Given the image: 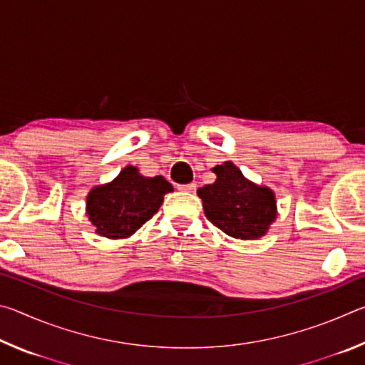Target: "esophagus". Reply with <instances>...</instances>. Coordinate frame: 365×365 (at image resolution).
I'll use <instances>...</instances> for the list:
<instances>
[{
	"label": "esophagus",
	"instance_id": "esophagus-1",
	"mask_svg": "<svg viewBox=\"0 0 365 365\" xmlns=\"http://www.w3.org/2000/svg\"><path fill=\"white\" fill-rule=\"evenodd\" d=\"M178 190H180V191H187V193H193V191L196 190V185H195V183L178 185Z\"/></svg>",
	"mask_w": 365,
	"mask_h": 365
}]
</instances>
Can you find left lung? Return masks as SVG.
<instances>
[{"mask_svg": "<svg viewBox=\"0 0 365 365\" xmlns=\"http://www.w3.org/2000/svg\"><path fill=\"white\" fill-rule=\"evenodd\" d=\"M217 178L197 190L209 222L240 240H256L267 233L277 219L274 191L245 178L232 160L215 165Z\"/></svg>", "mask_w": 365, "mask_h": 365, "instance_id": "1", "label": "left lung"}]
</instances>
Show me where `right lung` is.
<instances>
[{
    "label": "right lung",
    "instance_id": "right-lung-1",
    "mask_svg": "<svg viewBox=\"0 0 365 365\" xmlns=\"http://www.w3.org/2000/svg\"><path fill=\"white\" fill-rule=\"evenodd\" d=\"M172 190L163 175L143 177L127 165L113 182L90 191L86 215L101 237L128 238L159 211L164 195Z\"/></svg>",
    "mask_w": 365,
    "mask_h": 365
}]
</instances>
